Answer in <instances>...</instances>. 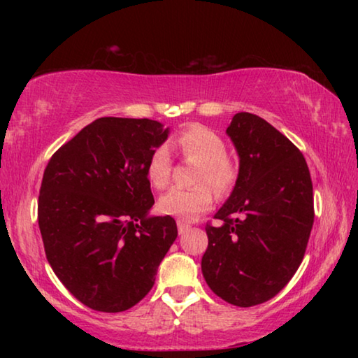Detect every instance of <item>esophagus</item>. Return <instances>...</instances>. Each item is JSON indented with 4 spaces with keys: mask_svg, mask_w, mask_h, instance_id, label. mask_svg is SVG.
Here are the masks:
<instances>
[{
    "mask_svg": "<svg viewBox=\"0 0 358 358\" xmlns=\"http://www.w3.org/2000/svg\"><path fill=\"white\" fill-rule=\"evenodd\" d=\"M177 226H178V234H185L191 229V224H187L185 221H177Z\"/></svg>",
    "mask_w": 358,
    "mask_h": 358,
    "instance_id": "esophagus-1",
    "label": "esophagus"
}]
</instances>
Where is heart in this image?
<instances>
[{"mask_svg": "<svg viewBox=\"0 0 358 358\" xmlns=\"http://www.w3.org/2000/svg\"><path fill=\"white\" fill-rule=\"evenodd\" d=\"M177 145L186 159L201 162L197 172L196 189H173L162 194L157 210L162 215L177 217L178 221H192L211 208L213 194L208 183L217 194L227 192L237 178V166L226 155L224 138L215 131L203 126H191L177 137ZM172 161L167 147L161 145L151 153L147 164L148 181L157 189H162L171 181Z\"/></svg>", "mask_w": 358, "mask_h": 358, "instance_id": "obj_1", "label": "heart"}]
</instances>
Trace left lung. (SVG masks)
Returning <instances> with one entry per match:
<instances>
[{
    "label": "left lung",
    "mask_w": 358,
    "mask_h": 358,
    "mask_svg": "<svg viewBox=\"0 0 358 358\" xmlns=\"http://www.w3.org/2000/svg\"><path fill=\"white\" fill-rule=\"evenodd\" d=\"M226 134L240 157L234 191L207 224L202 273L230 305H260L284 289L305 256L314 222L310 169L264 118L235 113Z\"/></svg>",
    "instance_id": "obj_1"
}]
</instances>
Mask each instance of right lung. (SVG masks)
Returning <instances> with one entry per match:
<instances>
[{
  "label": "right lung",
  "mask_w": 358,
  "mask_h": 358,
  "mask_svg": "<svg viewBox=\"0 0 358 358\" xmlns=\"http://www.w3.org/2000/svg\"><path fill=\"white\" fill-rule=\"evenodd\" d=\"M167 137L155 120L98 118L45 167L38 203L45 256L92 310L121 313L141 301L177 238L172 216H150L147 164Z\"/></svg>",
  "instance_id": "add662e5"
}]
</instances>
